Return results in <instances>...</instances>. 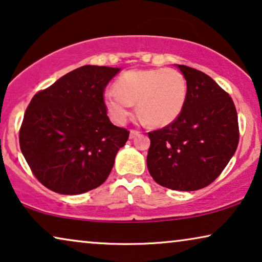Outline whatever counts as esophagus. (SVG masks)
I'll use <instances>...</instances> for the list:
<instances>
[{
	"label": "esophagus",
	"mask_w": 262,
	"mask_h": 262,
	"mask_svg": "<svg viewBox=\"0 0 262 262\" xmlns=\"http://www.w3.org/2000/svg\"><path fill=\"white\" fill-rule=\"evenodd\" d=\"M139 134H141V132L137 131V130H131L130 131V138L134 139V138L137 137V136H139Z\"/></svg>",
	"instance_id": "obj_1"
}]
</instances>
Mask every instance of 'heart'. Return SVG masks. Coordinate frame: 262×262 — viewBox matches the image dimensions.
<instances>
[{
  "mask_svg": "<svg viewBox=\"0 0 262 262\" xmlns=\"http://www.w3.org/2000/svg\"><path fill=\"white\" fill-rule=\"evenodd\" d=\"M116 89L103 93V102L110 117L123 124L130 116L132 103L137 113L152 127H163L175 121L184 110L187 82L175 69H135L117 78Z\"/></svg>",
  "mask_w": 262,
  "mask_h": 262,
  "instance_id": "1",
  "label": "heart"
}]
</instances>
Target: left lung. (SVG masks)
<instances>
[{"label":"left lung","instance_id":"left-lung-1","mask_svg":"<svg viewBox=\"0 0 262 262\" xmlns=\"http://www.w3.org/2000/svg\"><path fill=\"white\" fill-rule=\"evenodd\" d=\"M187 82L184 110L173 123L149 132V173L175 191H196L220 177L237 149L234 101L209 75L178 66Z\"/></svg>","mask_w":262,"mask_h":262}]
</instances>
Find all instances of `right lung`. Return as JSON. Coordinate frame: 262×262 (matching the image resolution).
<instances>
[{
  "instance_id": "1",
  "label": "right lung",
  "mask_w": 262,
  "mask_h": 262,
  "mask_svg": "<svg viewBox=\"0 0 262 262\" xmlns=\"http://www.w3.org/2000/svg\"><path fill=\"white\" fill-rule=\"evenodd\" d=\"M120 68H77L31 100L19 141L32 173L59 194L99 187L128 138L107 117L103 92Z\"/></svg>"
}]
</instances>
